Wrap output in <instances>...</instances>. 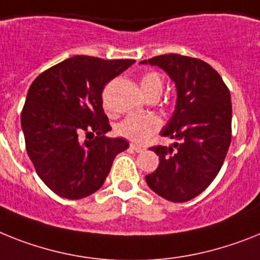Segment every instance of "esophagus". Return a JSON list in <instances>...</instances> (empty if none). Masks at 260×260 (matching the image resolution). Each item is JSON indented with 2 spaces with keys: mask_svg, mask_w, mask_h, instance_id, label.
Listing matches in <instances>:
<instances>
[{
  "mask_svg": "<svg viewBox=\"0 0 260 260\" xmlns=\"http://www.w3.org/2000/svg\"><path fill=\"white\" fill-rule=\"evenodd\" d=\"M131 149H134L135 152H137V153H141V152H144V148L141 147V145H137V144H131Z\"/></svg>",
  "mask_w": 260,
  "mask_h": 260,
  "instance_id": "esophagus-1",
  "label": "esophagus"
}]
</instances>
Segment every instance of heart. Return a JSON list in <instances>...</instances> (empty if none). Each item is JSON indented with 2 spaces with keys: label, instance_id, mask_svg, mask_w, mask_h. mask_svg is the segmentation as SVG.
Segmentation results:
<instances>
[{
  "label": "heart",
  "instance_id": "obj_1",
  "mask_svg": "<svg viewBox=\"0 0 260 260\" xmlns=\"http://www.w3.org/2000/svg\"><path fill=\"white\" fill-rule=\"evenodd\" d=\"M141 88L149 96H160L164 89V80L160 74L150 71L141 76ZM161 120L156 115H129L116 126V132L131 141L143 143L160 129Z\"/></svg>",
  "mask_w": 260,
  "mask_h": 260
}]
</instances>
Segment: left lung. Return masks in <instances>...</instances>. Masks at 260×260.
<instances>
[{"mask_svg": "<svg viewBox=\"0 0 260 260\" xmlns=\"http://www.w3.org/2000/svg\"><path fill=\"white\" fill-rule=\"evenodd\" d=\"M165 70L177 87V106L161 135L176 140L156 145L158 168L147 174L148 186L172 202L197 197L221 171L231 143L230 91L221 75L204 60L165 54L141 60Z\"/></svg>", "mask_w": 260, "mask_h": 260, "instance_id": "1", "label": "left lung"}]
</instances>
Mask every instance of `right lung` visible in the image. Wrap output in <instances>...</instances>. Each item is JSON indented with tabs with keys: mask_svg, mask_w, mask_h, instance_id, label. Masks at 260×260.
Listing matches in <instances>:
<instances>
[{
	"mask_svg": "<svg viewBox=\"0 0 260 260\" xmlns=\"http://www.w3.org/2000/svg\"><path fill=\"white\" fill-rule=\"evenodd\" d=\"M134 63L75 55L31 83L21 115L26 150L39 178L60 197L80 200L99 190L113 158L129 147L106 136L112 128L102 92Z\"/></svg>",
	"mask_w": 260,
	"mask_h": 260,
	"instance_id": "1",
	"label": "right lung"
}]
</instances>
